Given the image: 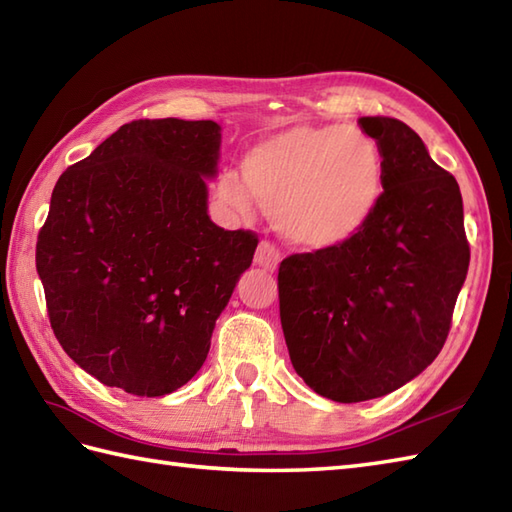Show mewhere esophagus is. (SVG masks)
<instances>
[{"instance_id": "1", "label": "esophagus", "mask_w": 512, "mask_h": 512, "mask_svg": "<svg viewBox=\"0 0 512 512\" xmlns=\"http://www.w3.org/2000/svg\"><path fill=\"white\" fill-rule=\"evenodd\" d=\"M279 261H281V255L277 251V246L270 244V242H261L259 244L257 253H255V264L257 266L274 272V270H277V266H279Z\"/></svg>"}]
</instances>
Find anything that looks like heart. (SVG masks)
Returning a JSON list of instances; mask_svg holds the SVG:
<instances>
[{"label":"heart","instance_id":"1","mask_svg":"<svg viewBox=\"0 0 512 512\" xmlns=\"http://www.w3.org/2000/svg\"><path fill=\"white\" fill-rule=\"evenodd\" d=\"M242 168L248 188L229 173L218 183L222 201L248 214L253 191L285 238L307 248L355 238L383 194L381 151L355 127L287 129L248 151Z\"/></svg>","mask_w":512,"mask_h":512}]
</instances>
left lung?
Returning a JSON list of instances; mask_svg holds the SVG:
<instances>
[{"instance_id": "1", "label": "left lung", "mask_w": 512, "mask_h": 512, "mask_svg": "<svg viewBox=\"0 0 512 512\" xmlns=\"http://www.w3.org/2000/svg\"><path fill=\"white\" fill-rule=\"evenodd\" d=\"M361 129L383 157L372 218L342 246L285 257L279 311L296 374L320 396H387L437 359L469 268L463 199L422 138L389 116Z\"/></svg>"}]
</instances>
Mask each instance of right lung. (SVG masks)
<instances>
[{"instance_id":"right-lung-1","label":"right lung","mask_w":512,"mask_h":512,"mask_svg":"<svg viewBox=\"0 0 512 512\" xmlns=\"http://www.w3.org/2000/svg\"><path fill=\"white\" fill-rule=\"evenodd\" d=\"M220 125L140 119L60 175L36 242L51 329L99 383L173 393L201 370L253 231L207 216Z\"/></svg>"}]
</instances>
